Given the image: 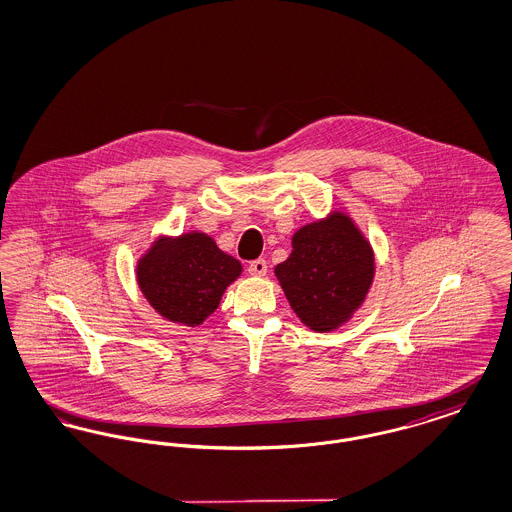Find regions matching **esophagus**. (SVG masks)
<instances>
[{"mask_svg": "<svg viewBox=\"0 0 512 512\" xmlns=\"http://www.w3.org/2000/svg\"><path fill=\"white\" fill-rule=\"evenodd\" d=\"M249 274H253V276H265L267 274V261L265 259H255V261H251L249 263Z\"/></svg>", "mask_w": 512, "mask_h": 512, "instance_id": "obj_1", "label": "esophagus"}]
</instances>
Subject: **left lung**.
<instances>
[{
  "mask_svg": "<svg viewBox=\"0 0 512 512\" xmlns=\"http://www.w3.org/2000/svg\"><path fill=\"white\" fill-rule=\"evenodd\" d=\"M292 244V255L274 268L276 278L301 322L330 332L359 309L372 284L370 244L341 213L303 226Z\"/></svg>",
  "mask_w": 512,
  "mask_h": 512,
  "instance_id": "8db88e82",
  "label": "left lung"
}]
</instances>
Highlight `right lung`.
Wrapping results in <instances>:
<instances>
[{
  "instance_id": "1",
  "label": "right lung",
  "mask_w": 512,
  "mask_h": 512,
  "mask_svg": "<svg viewBox=\"0 0 512 512\" xmlns=\"http://www.w3.org/2000/svg\"><path fill=\"white\" fill-rule=\"evenodd\" d=\"M240 272L238 259L222 253L209 236L192 232L155 242L138 263V284L159 315L195 326L219 307Z\"/></svg>"
}]
</instances>
